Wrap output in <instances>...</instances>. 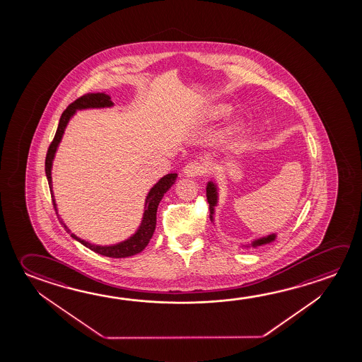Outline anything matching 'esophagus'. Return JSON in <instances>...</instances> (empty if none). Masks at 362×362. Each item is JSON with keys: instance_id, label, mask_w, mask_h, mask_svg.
<instances>
[{"instance_id": "esophagus-1", "label": "esophagus", "mask_w": 362, "mask_h": 362, "mask_svg": "<svg viewBox=\"0 0 362 362\" xmlns=\"http://www.w3.org/2000/svg\"><path fill=\"white\" fill-rule=\"evenodd\" d=\"M204 172V166L199 161H190L184 168V174L188 178H194L197 175H201Z\"/></svg>"}]
</instances>
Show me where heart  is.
I'll return each mask as SVG.
<instances>
[{
    "label": "heart",
    "instance_id": "heart-1",
    "mask_svg": "<svg viewBox=\"0 0 362 362\" xmlns=\"http://www.w3.org/2000/svg\"><path fill=\"white\" fill-rule=\"evenodd\" d=\"M230 111V107L226 106V105H218V106H214L211 111H209V116L211 117H222V116H225L226 113ZM238 124H235L233 127H232V131L238 130Z\"/></svg>",
    "mask_w": 362,
    "mask_h": 362
}]
</instances>
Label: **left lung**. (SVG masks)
<instances>
[{"label":"left lung","instance_id":"8db88e82","mask_svg":"<svg viewBox=\"0 0 362 362\" xmlns=\"http://www.w3.org/2000/svg\"><path fill=\"white\" fill-rule=\"evenodd\" d=\"M206 190H207V201L208 203H209V212H211L209 218L214 222V207H216L217 203H218V187H217V184L211 180V182H208ZM275 238H276V235L272 233V235L265 236V238H257L255 241H252L251 245H245L243 247H257V246H262V245L273 243V241H275Z\"/></svg>","mask_w":362,"mask_h":362}]
</instances>
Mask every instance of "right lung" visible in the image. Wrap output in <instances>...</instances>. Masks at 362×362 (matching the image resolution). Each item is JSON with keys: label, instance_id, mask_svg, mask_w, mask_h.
<instances>
[{"label": "right lung", "instance_id": "1", "mask_svg": "<svg viewBox=\"0 0 362 362\" xmlns=\"http://www.w3.org/2000/svg\"><path fill=\"white\" fill-rule=\"evenodd\" d=\"M113 102L111 101V97L106 93H88L78 98L76 101L66 107V111L62 113V117L59 119L58 129L55 132L54 140L50 144L45 158V174L48 179L49 188H50V194L53 198V204L55 211L57 209V203L54 199L53 184H52V168H53L54 156L58 150L60 141L64 135L66 124L71 121V117L76 115L78 110H88V108H106V107H112ZM178 174L177 173H170L166 174L163 178L155 184L154 187L150 189V192L145 199V209H144L143 221L139 226L137 231L131 236V238L124 240L122 243H116V245H110V246H101V245H95V243H88L86 240L78 238L74 233H71V230L66 227L64 222H62L66 227V232L71 233V238L77 240L78 243H82L86 247L95 251L100 255L107 256V257H115V259H121V257H129V256L136 255L141 252L146 246L148 241L154 235L155 227H156V211L158 206L160 203L161 198L164 197L166 192L172 188L173 184L175 183Z\"/></svg>", "mask_w": 362, "mask_h": 362}]
</instances>
